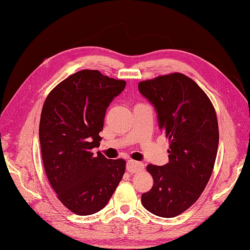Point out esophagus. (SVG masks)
Returning a JSON list of instances; mask_svg holds the SVG:
<instances>
[{
    "label": "esophagus",
    "instance_id": "esophagus-1",
    "mask_svg": "<svg viewBox=\"0 0 250 250\" xmlns=\"http://www.w3.org/2000/svg\"><path fill=\"white\" fill-rule=\"evenodd\" d=\"M127 171L130 172V173H137V172H140L142 171L144 168H145V166H144L143 163H140V162H135V161H128L127 162Z\"/></svg>",
    "mask_w": 250,
    "mask_h": 250
}]
</instances>
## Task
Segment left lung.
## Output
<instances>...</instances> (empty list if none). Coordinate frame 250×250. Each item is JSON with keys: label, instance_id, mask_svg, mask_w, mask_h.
I'll use <instances>...</instances> for the list:
<instances>
[{"label": "left lung", "instance_id": "left-lung-1", "mask_svg": "<svg viewBox=\"0 0 250 250\" xmlns=\"http://www.w3.org/2000/svg\"><path fill=\"white\" fill-rule=\"evenodd\" d=\"M139 90L154 106L170 142L169 163L147 166L153 187L142 194V203L150 213L173 218L197 201L213 172L219 144L216 111L197 83L180 73L142 81Z\"/></svg>", "mask_w": 250, "mask_h": 250}]
</instances>
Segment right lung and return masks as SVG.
<instances>
[{
    "mask_svg": "<svg viewBox=\"0 0 250 250\" xmlns=\"http://www.w3.org/2000/svg\"><path fill=\"white\" fill-rule=\"evenodd\" d=\"M124 80L82 70L62 81L43 103L40 142L44 171L65 208L80 216L106 206L125 173V161L108 160L100 146L105 112Z\"/></svg>",
    "mask_w": 250,
    "mask_h": 250,
    "instance_id": "obj_1",
    "label": "right lung"
}]
</instances>
